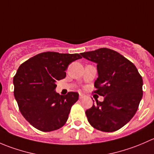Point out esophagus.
Masks as SVG:
<instances>
[{"mask_svg":"<svg viewBox=\"0 0 154 154\" xmlns=\"http://www.w3.org/2000/svg\"><path fill=\"white\" fill-rule=\"evenodd\" d=\"M79 96H80V99H82V98H83V97H84V94H83V93H79Z\"/></svg>","mask_w":154,"mask_h":154,"instance_id":"1","label":"esophagus"}]
</instances>
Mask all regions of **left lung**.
Wrapping results in <instances>:
<instances>
[{"instance_id": "obj_1", "label": "left lung", "mask_w": 154, "mask_h": 154, "mask_svg": "<svg viewBox=\"0 0 154 154\" xmlns=\"http://www.w3.org/2000/svg\"><path fill=\"white\" fill-rule=\"evenodd\" d=\"M81 55L97 63L94 92L104 97L86 110L88 122L100 131H116L131 120L139 108L143 95L142 76L133 63L113 50L103 48Z\"/></svg>"}]
</instances>
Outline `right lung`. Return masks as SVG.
<instances>
[{"label": "right lung", "mask_w": 154, "mask_h": 154, "mask_svg": "<svg viewBox=\"0 0 154 154\" xmlns=\"http://www.w3.org/2000/svg\"><path fill=\"white\" fill-rule=\"evenodd\" d=\"M78 54L44 52L21 65L14 76V96L21 115L32 127L43 132L61 128L67 122L79 94L60 95L56 82L66 77L68 65L81 59Z\"/></svg>", "instance_id": "1"}]
</instances>
